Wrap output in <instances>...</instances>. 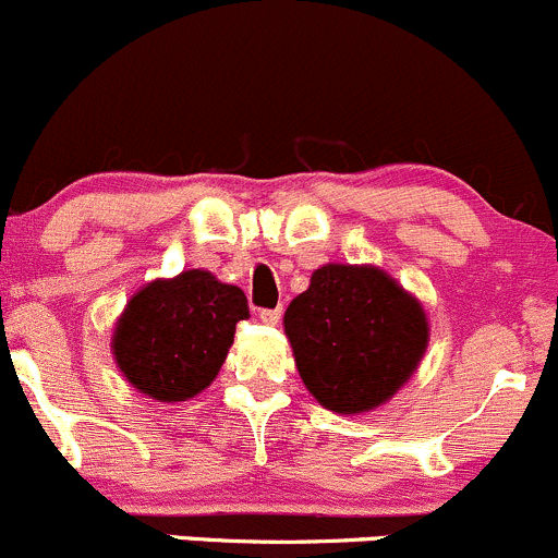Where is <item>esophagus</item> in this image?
Masks as SVG:
<instances>
[{
    "label": "esophagus",
    "instance_id": "obj_1",
    "mask_svg": "<svg viewBox=\"0 0 558 558\" xmlns=\"http://www.w3.org/2000/svg\"><path fill=\"white\" fill-rule=\"evenodd\" d=\"M280 315H283V310H280V307H275V310H262V313H259V318H262V324H267V326H275V324H280Z\"/></svg>",
    "mask_w": 558,
    "mask_h": 558
}]
</instances>
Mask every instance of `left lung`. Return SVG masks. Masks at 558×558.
<instances>
[{
	"label": "left lung",
	"instance_id": "1",
	"mask_svg": "<svg viewBox=\"0 0 558 558\" xmlns=\"http://www.w3.org/2000/svg\"><path fill=\"white\" fill-rule=\"evenodd\" d=\"M299 377L320 407L363 414L383 407L427 348L422 304L379 267L326 264L286 310Z\"/></svg>",
	"mask_w": 558,
	"mask_h": 558
}]
</instances>
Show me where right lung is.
<instances>
[{"label": "right lung", "instance_id": "obj_1", "mask_svg": "<svg viewBox=\"0 0 558 558\" xmlns=\"http://www.w3.org/2000/svg\"><path fill=\"white\" fill-rule=\"evenodd\" d=\"M248 299L205 269L151 280L128 302L111 350L128 383L162 403L186 401L219 374Z\"/></svg>", "mask_w": 558, "mask_h": 558}]
</instances>
